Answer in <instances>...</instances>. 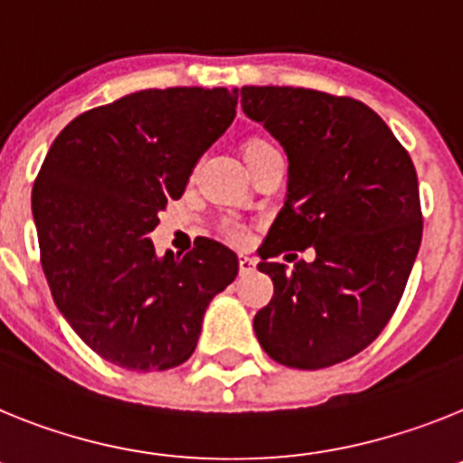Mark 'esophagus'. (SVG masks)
Wrapping results in <instances>:
<instances>
[{
    "label": "esophagus",
    "instance_id": "1",
    "mask_svg": "<svg viewBox=\"0 0 463 463\" xmlns=\"http://www.w3.org/2000/svg\"><path fill=\"white\" fill-rule=\"evenodd\" d=\"M256 270V260L249 256H240V275H249Z\"/></svg>",
    "mask_w": 463,
    "mask_h": 463
}]
</instances>
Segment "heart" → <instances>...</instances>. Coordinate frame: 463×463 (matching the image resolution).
I'll return each mask as SVG.
<instances>
[{
	"label": "heart",
	"instance_id": "obj_1",
	"mask_svg": "<svg viewBox=\"0 0 463 463\" xmlns=\"http://www.w3.org/2000/svg\"><path fill=\"white\" fill-rule=\"evenodd\" d=\"M263 146H270V142H268V139H260V137H254V139H249L247 144H244V154H247V151H256V148H263ZM223 235L228 237V240H231V242H244V240H247V228L244 226H240V223H226V226H223Z\"/></svg>",
	"mask_w": 463,
	"mask_h": 463
}]
</instances>
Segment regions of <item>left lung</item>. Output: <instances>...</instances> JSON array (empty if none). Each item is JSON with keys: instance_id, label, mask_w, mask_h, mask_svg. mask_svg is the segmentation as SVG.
Returning <instances> with one entry per match:
<instances>
[{"instance_id": "8db88e82", "label": "left lung", "mask_w": 463, "mask_h": 463, "mask_svg": "<svg viewBox=\"0 0 463 463\" xmlns=\"http://www.w3.org/2000/svg\"><path fill=\"white\" fill-rule=\"evenodd\" d=\"M240 95L288 156L287 203L259 249L275 293L256 312V337L277 364L328 368L364 352L399 307L421 244L415 165L359 99L291 86ZM307 246L312 264L274 260Z\"/></svg>"}]
</instances>
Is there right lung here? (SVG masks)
<instances>
[{
  "label": "right lung",
  "mask_w": 463,
  "mask_h": 463,
  "mask_svg": "<svg viewBox=\"0 0 463 463\" xmlns=\"http://www.w3.org/2000/svg\"><path fill=\"white\" fill-rule=\"evenodd\" d=\"M235 107L228 88L132 92L76 116L34 179L32 212L55 305L120 368L184 364L207 305L237 277V256L216 240L198 237L182 259H158L148 240Z\"/></svg>",
  "instance_id": "obj_1"
}]
</instances>
